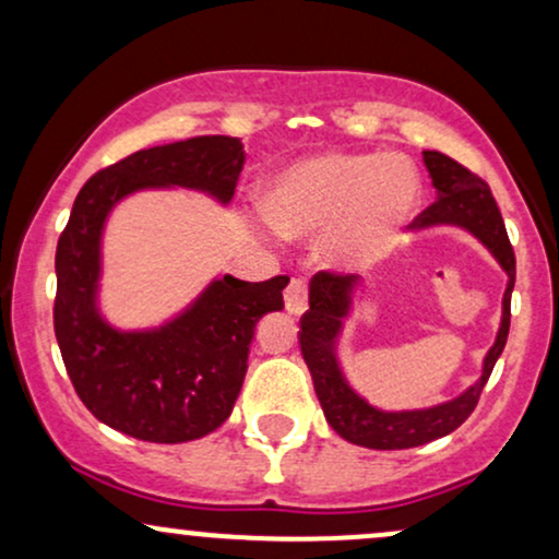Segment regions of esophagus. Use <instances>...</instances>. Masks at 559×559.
Segmentation results:
<instances>
[{
  "instance_id": "1",
  "label": "esophagus",
  "mask_w": 559,
  "mask_h": 559,
  "mask_svg": "<svg viewBox=\"0 0 559 559\" xmlns=\"http://www.w3.org/2000/svg\"><path fill=\"white\" fill-rule=\"evenodd\" d=\"M284 301L288 316H301V312L307 310V281L292 278V284L286 286Z\"/></svg>"
}]
</instances>
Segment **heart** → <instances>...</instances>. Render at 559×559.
I'll return each mask as SVG.
<instances>
[{"label":"heart","instance_id":"1","mask_svg":"<svg viewBox=\"0 0 559 559\" xmlns=\"http://www.w3.org/2000/svg\"><path fill=\"white\" fill-rule=\"evenodd\" d=\"M420 194V173L407 157L323 152L275 176L265 191V215L284 239L323 236V260L357 271L394 249L418 213Z\"/></svg>","mask_w":559,"mask_h":559}]
</instances>
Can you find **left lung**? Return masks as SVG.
I'll use <instances>...</instances> for the list:
<instances>
[{"instance_id": "left-lung-1", "label": "left lung", "mask_w": 559, "mask_h": 559, "mask_svg": "<svg viewBox=\"0 0 559 559\" xmlns=\"http://www.w3.org/2000/svg\"><path fill=\"white\" fill-rule=\"evenodd\" d=\"M428 176H431L436 189V202L413 221V228L426 230L436 226L463 228L484 243L499 267L507 273V288L502 299V323H499L493 346L486 352L484 370L473 386L454 400L433 404L423 409H381L362 400L349 381L344 378L342 365H338V336H342L346 318L352 316L355 294L360 288V275H336L318 273L310 281V310L301 316L299 346L307 368H310L316 394L323 407L325 420L342 439L357 447L368 449H409L428 444V441L441 439L452 433L471 418L476 409L480 391L489 381L493 365L502 355L510 333V297L515 286V252L507 239V228L493 202L491 189L476 173L454 163L452 157L441 152H423Z\"/></svg>"}]
</instances>
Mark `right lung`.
Returning <instances> with one entry per match:
<instances>
[{
  "instance_id": "add662e5",
  "label": "right lung",
  "mask_w": 559,
  "mask_h": 559,
  "mask_svg": "<svg viewBox=\"0 0 559 559\" xmlns=\"http://www.w3.org/2000/svg\"><path fill=\"white\" fill-rule=\"evenodd\" d=\"M234 136L133 152L83 183L57 241L55 336L75 394L96 420L155 444L202 439L228 420L260 318L284 310L286 275L210 281L178 316L123 331L102 316V236L118 202L146 189H191L228 204L243 168Z\"/></svg>"
}]
</instances>
